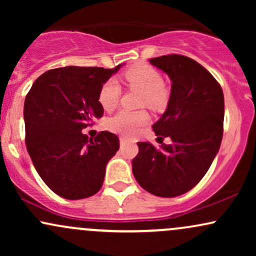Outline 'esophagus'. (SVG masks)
I'll return each mask as SVG.
<instances>
[{
  "mask_svg": "<svg viewBox=\"0 0 256 256\" xmlns=\"http://www.w3.org/2000/svg\"><path fill=\"white\" fill-rule=\"evenodd\" d=\"M128 142H130V140H128V138L120 137V146H124V144H126V143H128Z\"/></svg>",
  "mask_w": 256,
  "mask_h": 256,
  "instance_id": "34e87169",
  "label": "esophagus"
}]
</instances>
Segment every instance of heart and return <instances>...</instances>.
<instances>
[{"label":"heart","mask_w":256,"mask_h":256,"mask_svg":"<svg viewBox=\"0 0 256 256\" xmlns=\"http://www.w3.org/2000/svg\"><path fill=\"white\" fill-rule=\"evenodd\" d=\"M125 80L128 86L142 91L140 104L152 110H160L167 104L168 90L162 83V77L156 70L146 64H137L125 73ZM120 86L116 80H108L102 85L98 94L100 104L104 110L110 112L116 107L120 100ZM148 122V114L144 110H120L108 122V128L116 134L132 136L138 128Z\"/></svg>","instance_id":"obj_1"}]
</instances>
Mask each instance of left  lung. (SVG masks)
<instances>
[{"label":"left lung","mask_w":256,"mask_h":256,"mask_svg":"<svg viewBox=\"0 0 256 256\" xmlns=\"http://www.w3.org/2000/svg\"><path fill=\"white\" fill-rule=\"evenodd\" d=\"M150 64L171 80L167 108L152 128L156 136L170 137L172 142L160 149L148 142L138 143L132 172L148 192L176 198L204 178L218 154L224 94L213 76L192 58L164 55L152 58Z\"/></svg>","instance_id":"left-lung-1"}]
</instances>
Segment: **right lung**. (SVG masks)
<instances>
[{
	"label": "right lung",
	"mask_w": 256,
	"mask_h": 256,
	"mask_svg": "<svg viewBox=\"0 0 256 256\" xmlns=\"http://www.w3.org/2000/svg\"><path fill=\"white\" fill-rule=\"evenodd\" d=\"M122 66L50 70L36 79L26 96V148L44 183L61 198H90L104 184L119 138L101 131L92 140L82 130L104 116L100 90Z\"/></svg>",
	"instance_id": "1"
}]
</instances>
